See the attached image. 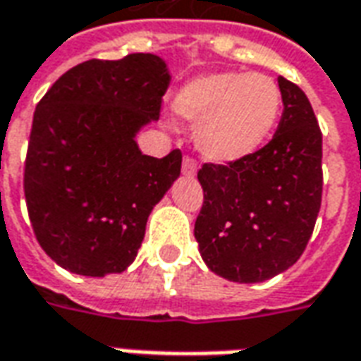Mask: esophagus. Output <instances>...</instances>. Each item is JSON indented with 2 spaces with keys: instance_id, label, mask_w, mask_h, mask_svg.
Listing matches in <instances>:
<instances>
[{
  "instance_id": "1",
  "label": "esophagus",
  "mask_w": 361,
  "mask_h": 361,
  "mask_svg": "<svg viewBox=\"0 0 361 361\" xmlns=\"http://www.w3.org/2000/svg\"><path fill=\"white\" fill-rule=\"evenodd\" d=\"M181 172H183V176H188V178H195V173H197L195 160L189 157L183 158V162H181Z\"/></svg>"
}]
</instances>
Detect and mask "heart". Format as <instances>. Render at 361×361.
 Returning <instances> with one entry per match:
<instances>
[{
	"mask_svg": "<svg viewBox=\"0 0 361 361\" xmlns=\"http://www.w3.org/2000/svg\"><path fill=\"white\" fill-rule=\"evenodd\" d=\"M282 90L269 75L222 71L181 85L173 111L195 126V147L214 164H232L263 149L279 126Z\"/></svg>",
	"mask_w": 361,
	"mask_h": 361,
	"instance_id": "obj_1",
	"label": "heart"
}]
</instances>
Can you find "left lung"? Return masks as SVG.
<instances>
[{
  "mask_svg": "<svg viewBox=\"0 0 361 361\" xmlns=\"http://www.w3.org/2000/svg\"><path fill=\"white\" fill-rule=\"evenodd\" d=\"M284 111L272 141L228 166L204 164L195 240L204 265L230 282L255 284L294 265L321 209V129L307 96L279 77Z\"/></svg>",
  "mask_w": 361,
  "mask_h": 361,
  "instance_id": "8db88e82",
  "label": "left lung"
}]
</instances>
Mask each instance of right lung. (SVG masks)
<instances>
[{
	"instance_id": "add662e5",
	"label": "right lung",
	"mask_w": 361,
	"mask_h": 361,
	"mask_svg": "<svg viewBox=\"0 0 361 361\" xmlns=\"http://www.w3.org/2000/svg\"><path fill=\"white\" fill-rule=\"evenodd\" d=\"M172 75L154 54L90 59L38 102L25 164L28 216L42 250L81 276L119 274L145 240L154 204L180 178L181 152L142 154Z\"/></svg>"
}]
</instances>
